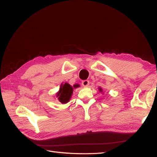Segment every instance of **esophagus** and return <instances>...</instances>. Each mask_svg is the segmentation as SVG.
I'll list each match as a JSON object with an SVG mask.
<instances>
[{"mask_svg": "<svg viewBox=\"0 0 157 157\" xmlns=\"http://www.w3.org/2000/svg\"><path fill=\"white\" fill-rule=\"evenodd\" d=\"M89 84H90V82L88 81V80H83V81L82 82V86L84 87H88Z\"/></svg>", "mask_w": 157, "mask_h": 157, "instance_id": "1", "label": "esophagus"}]
</instances>
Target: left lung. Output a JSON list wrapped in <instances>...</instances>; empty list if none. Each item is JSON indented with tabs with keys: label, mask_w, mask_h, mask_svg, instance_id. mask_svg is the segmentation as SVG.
I'll list each match as a JSON object with an SVG mask.
<instances>
[{
	"label": "left lung",
	"mask_w": 157,
	"mask_h": 157,
	"mask_svg": "<svg viewBox=\"0 0 157 157\" xmlns=\"http://www.w3.org/2000/svg\"><path fill=\"white\" fill-rule=\"evenodd\" d=\"M98 89H99V91L100 92H103V91H102L103 90H102V88H101V87H99V88H98Z\"/></svg>",
	"instance_id": "obj_1"
}]
</instances>
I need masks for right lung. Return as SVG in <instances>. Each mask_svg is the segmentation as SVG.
Listing matches in <instances>:
<instances>
[{
	"label": "right lung",
	"instance_id": "add662e5",
	"mask_svg": "<svg viewBox=\"0 0 157 157\" xmlns=\"http://www.w3.org/2000/svg\"><path fill=\"white\" fill-rule=\"evenodd\" d=\"M73 87L75 88V85ZM73 87L67 82L61 84L59 91L56 94V98H58L59 102L61 103H67L69 101L73 93Z\"/></svg>",
	"mask_w": 157,
	"mask_h": 157
}]
</instances>
